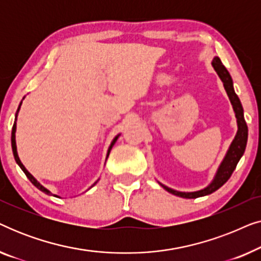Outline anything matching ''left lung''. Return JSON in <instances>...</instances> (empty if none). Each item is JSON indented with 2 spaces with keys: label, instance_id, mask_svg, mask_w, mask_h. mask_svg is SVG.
Instances as JSON below:
<instances>
[{
  "label": "left lung",
  "instance_id": "1",
  "mask_svg": "<svg viewBox=\"0 0 261 261\" xmlns=\"http://www.w3.org/2000/svg\"><path fill=\"white\" fill-rule=\"evenodd\" d=\"M213 66L215 71L219 74L221 81L223 82V87L226 89L228 97L230 99L231 106H233V109L235 112V116H237L238 120V133L235 135L233 142H231L229 149H228L226 156H224L223 162L221 163V165L217 170V173L215 178H214L213 183L208 185L205 189L199 191L195 192H180L176 191L173 189H170L165 187V185L160 184L162 187L170 192V194H173L176 196H179V197L183 198H197L202 197V196H206L213 194L214 191H216L217 189H220L222 185L226 183V181L229 179L231 173L234 172L235 167H237L239 160L242 155H244L246 145H247V138H248V128L247 123H246L245 117H244V109H242L241 102L239 99L238 95L235 94L234 88H233V81H231V77L229 72H228L226 67L221 62L219 57H215L213 59Z\"/></svg>",
  "mask_w": 261,
  "mask_h": 261
}]
</instances>
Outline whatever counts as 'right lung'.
<instances>
[{
    "label": "right lung",
    "mask_w": 261,
    "mask_h": 261,
    "mask_svg": "<svg viewBox=\"0 0 261 261\" xmlns=\"http://www.w3.org/2000/svg\"><path fill=\"white\" fill-rule=\"evenodd\" d=\"M20 106H21V103H20ZM20 106H19V109H20ZM17 109V110H19ZM15 132H16V123H14V126H13V129H12V148H13V154H14V158H15V160H16V163L19 164V166L21 167V170L23 171L24 172V174H26L27 176V178L28 179H30L31 181H32V184L34 185V187H37L39 190H41L42 192H45V194H47V195H52L51 192H49L47 189H45L44 187H42V185L40 184V183H38L37 181V179H35V178L32 176V174L28 172V171L24 169V166L22 165V163L20 162V159H19V155H17V152H16V141H15ZM117 138L119 137H115V139H114L113 140V142L112 144H110V146H109V149H108V154H107V158H108L109 156V153H110V149H112V147L114 146V144H115L116 142V140H117ZM96 184V183H95ZM94 184V185H95ZM53 196H56V195H53ZM57 197H58V196H57Z\"/></svg>",
    "instance_id": "add662e5"
}]
</instances>
